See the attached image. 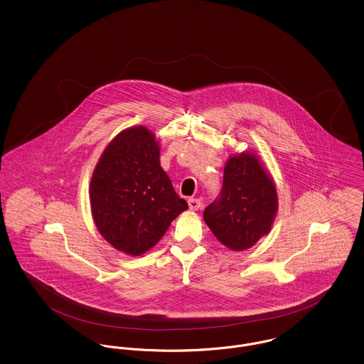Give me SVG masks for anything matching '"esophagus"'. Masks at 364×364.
<instances>
[{"mask_svg":"<svg viewBox=\"0 0 364 364\" xmlns=\"http://www.w3.org/2000/svg\"><path fill=\"white\" fill-rule=\"evenodd\" d=\"M188 206H190V210L195 211V210H199V208H200V206H202V202H200V199L190 198V199H188Z\"/></svg>","mask_w":364,"mask_h":364,"instance_id":"34e87169","label":"esophagus"}]
</instances>
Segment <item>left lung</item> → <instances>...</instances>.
Listing matches in <instances>:
<instances>
[{
  "label": "left lung",
  "instance_id": "obj_1",
  "mask_svg": "<svg viewBox=\"0 0 364 364\" xmlns=\"http://www.w3.org/2000/svg\"><path fill=\"white\" fill-rule=\"evenodd\" d=\"M277 210L274 180L258 154L245 150L228 158L221 196L203 218L226 248L244 251L272 230Z\"/></svg>",
  "mask_w": 364,
  "mask_h": 364
}]
</instances>
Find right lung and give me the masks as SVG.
I'll list each match as a JSON object with an SVG mask.
<instances>
[{"instance_id":"obj_1","label":"right lung","mask_w":364,"mask_h":364,"mask_svg":"<svg viewBox=\"0 0 364 364\" xmlns=\"http://www.w3.org/2000/svg\"><path fill=\"white\" fill-rule=\"evenodd\" d=\"M90 206L101 236L139 257L162 239L188 208L159 164V143L144 125L122 129L100 156L90 183Z\"/></svg>"}]
</instances>
